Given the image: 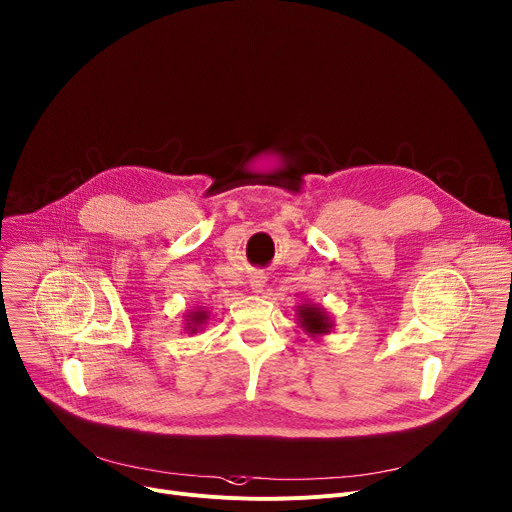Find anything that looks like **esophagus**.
I'll use <instances>...</instances> for the list:
<instances>
[{"label": "esophagus", "mask_w": 512, "mask_h": 512, "mask_svg": "<svg viewBox=\"0 0 512 512\" xmlns=\"http://www.w3.org/2000/svg\"><path fill=\"white\" fill-rule=\"evenodd\" d=\"M249 288L253 290V294H261V292H263V288H265V277H263V273H253V275H251Z\"/></svg>", "instance_id": "esophagus-1"}]
</instances>
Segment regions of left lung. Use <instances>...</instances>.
Returning <instances> with one entry per match:
<instances>
[{"label":"left lung","instance_id":"8db88e82","mask_svg":"<svg viewBox=\"0 0 512 512\" xmlns=\"http://www.w3.org/2000/svg\"><path fill=\"white\" fill-rule=\"evenodd\" d=\"M296 318H298L300 329L306 335H310L312 339L331 335V331L335 327L333 316L329 314V310L324 308L322 304H310V302L300 304L296 308Z\"/></svg>","mask_w":512,"mask_h":512}]
</instances>
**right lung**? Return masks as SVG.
<instances>
[{
    "instance_id": "1",
    "label": "right lung",
    "mask_w": 512,
    "mask_h": 512,
    "mask_svg": "<svg viewBox=\"0 0 512 512\" xmlns=\"http://www.w3.org/2000/svg\"><path fill=\"white\" fill-rule=\"evenodd\" d=\"M208 318H210V312H208V310H204V308L188 310V312H185V322H183V329H185V333L196 335L198 331H202V329H204V324H206V320H208Z\"/></svg>"
}]
</instances>
